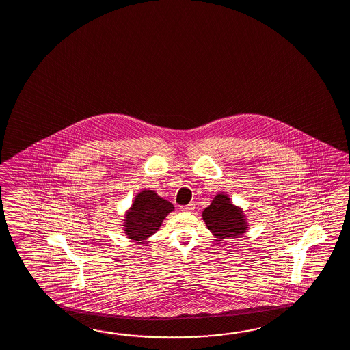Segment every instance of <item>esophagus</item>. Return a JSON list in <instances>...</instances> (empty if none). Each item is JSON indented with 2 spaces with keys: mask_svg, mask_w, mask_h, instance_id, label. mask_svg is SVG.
<instances>
[{
  "mask_svg": "<svg viewBox=\"0 0 350 350\" xmlns=\"http://www.w3.org/2000/svg\"><path fill=\"white\" fill-rule=\"evenodd\" d=\"M193 208H195V205H193V204H187V205L181 206V210H183V211H185V213H191V211H193Z\"/></svg>",
  "mask_w": 350,
  "mask_h": 350,
  "instance_id": "1",
  "label": "esophagus"
}]
</instances>
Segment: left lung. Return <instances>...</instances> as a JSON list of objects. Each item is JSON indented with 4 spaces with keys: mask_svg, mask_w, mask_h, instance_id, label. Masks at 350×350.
I'll list each match as a JSON object with an SVG mask.
<instances>
[{
    "mask_svg": "<svg viewBox=\"0 0 350 350\" xmlns=\"http://www.w3.org/2000/svg\"><path fill=\"white\" fill-rule=\"evenodd\" d=\"M202 219L208 230L216 238H238L247 229L243 210L231 204L225 193H217L208 208L202 211Z\"/></svg>",
    "mask_w": 350,
    "mask_h": 350,
    "instance_id": "1",
    "label": "left lung"
}]
</instances>
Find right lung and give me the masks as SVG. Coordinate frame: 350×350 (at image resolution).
<instances>
[{"instance_id": "obj_1", "label": "right lung", "mask_w": 350, "mask_h": 350, "mask_svg": "<svg viewBox=\"0 0 350 350\" xmlns=\"http://www.w3.org/2000/svg\"><path fill=\"white\" fill-rule=\"evenodd\" d=\"M174 210V205L160 198L152 190H142L137 193L124 223L127 238L144 241L155 234L163 220Z\"/></svg>"}]
</instances>
